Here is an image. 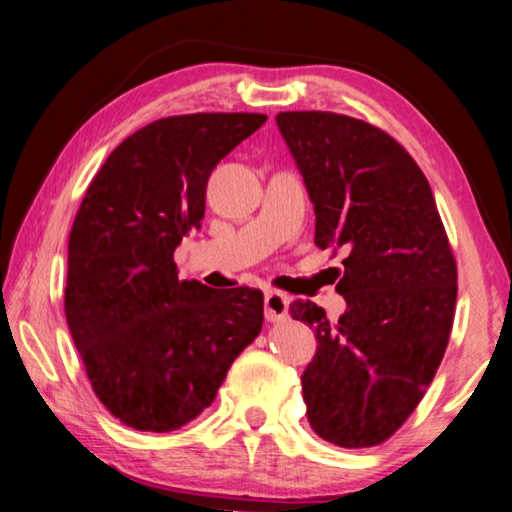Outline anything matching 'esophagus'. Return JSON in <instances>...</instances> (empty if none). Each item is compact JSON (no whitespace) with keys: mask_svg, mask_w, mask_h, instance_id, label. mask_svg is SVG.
Here are the masks:
<instances>
[{"mask_svg":"<svg viewBox=\"0 0 512 512\" xmlns=\"http://www.w3.org/2000/svg\"><path fill=\"white\" fill-rule=\"evenodd\" d=\"M289 310V296L282 294V291H266L264 296V316L266 321L278 323L287 316Z\"/></svg>","mask_w":512,"mask_h":512,"instance_id":"esophagus-1","label":"esophagus"}]
</instances>
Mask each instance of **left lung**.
<instances>
[{
	"instance_id": "1",
	"label": "left lung",
	"mask_w": 512,
	"mask_h": 512,
	"mask_svg": "<svg viewBox=\"0 0 512 512\" xmlns=\"http://www.w3.org/2000/svg\"><path fill=\"white\" fill-rule=\"evenodd\" d=\"M275 123L316 214L314 243L344 248L328 321L312 300L289 312L316 335L303 371L312 431L362 449L399 431L449 344L458 273L426 175L392 136L330 111H282Z\"/></svg>"
}]
</instances>
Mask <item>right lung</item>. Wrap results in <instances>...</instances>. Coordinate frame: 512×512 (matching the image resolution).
Returning a JSON list of instances; mask_svg holds the SVG:
<instances>
[{"label": "right lung", "mask_w": 512, "mask_h": 512, "mask_svg": "<svg viewBox=\"0 0 512 512\" xmlns=\"http://www.w3.org/2000/svg\"><path fill=\"white\" fill-rule=\"evenodd\" d=\"M264 123L262 113L154 120L109 154L81 200L68 241V328L97 399L136 431L196 419L262 330V291L180 280L173 255L200 230L218 161Z\"/></svg>", "instance_id": "1"}]
</instances>
